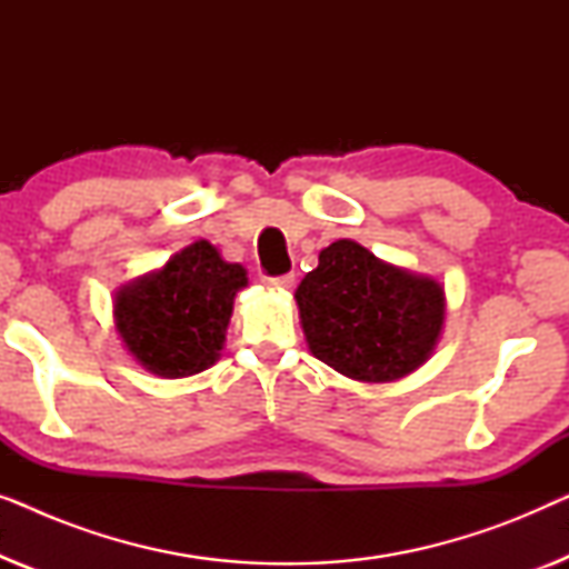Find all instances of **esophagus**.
<instances>
[{
	"label": "esophagus",
	"instance_id": "obj_1",
	"mask_svg": "<svg viewBox=\"0 0 569 569\" xmlns=\"http://www.w3.org/2000/svg\"><path fill=\"white\" fill-rule=\"evenodd\" d=\"M269 287H279V290H290L295 284V274H279V277H263Z\"/></svg>",
	"mask_w": 569,
	"mask_h": 569
}]
</instances>
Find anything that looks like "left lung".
Here are the masks:
<instances>
[{"label":"left lung","mask_w":569,"mask_h":569,"mask_svg":"<svg viewBox=\"0 0 569 569\" xmlns=\"http://www.w3.org/2000/svg\"><path fill=\"white\" fill-rule=\"evenodd\" d=\"M295 300L310 352L365 383L417 370L446 318V292L435 279L383 263L355 240L323 248Z\"/></svg>","instance_id":"left-lung-1"}]
</instances>
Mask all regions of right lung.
Segmentation results:
<instances>
[{
	"label": "right lung",
	"mask_w": 569,
	"mask_h": 569,
	"mask_svg": "<svg viewBox=\"0 0 569 569\" xmlns=\"http://www.w3.org/2000/svg\"><path fill=\"white\" fill-rule=\"evenodd\" d=\"M246 284L240 263L222 261L212 243L199 240L116 295V329L144 370L193 376L220 357L232 298Z\"/></svg>",
	"instance_id": "1"
}]
</instances>
